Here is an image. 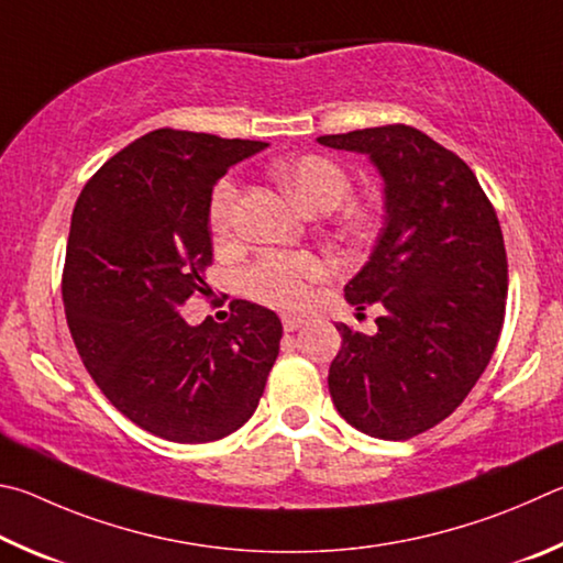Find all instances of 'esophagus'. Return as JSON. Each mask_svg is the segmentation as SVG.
I'll use <instances>...</instances> for the list:
<instances>
[{
	"instance_id": "1",
	"label": "esophagus",
	"mask_w": 563,
	"mask_h": 563,
	"mask_svg": "<svg viewBox=\"0 0 563 563\" xmlns=\"http://www.w3.org/2000/svg\"><path fill=\"white\" fill-rule=\"evenodd\" d=\"M282 323H284V331H297V329L303 327V319L301 317H291V313H284Z\"/></svg>"
}]
</instances>
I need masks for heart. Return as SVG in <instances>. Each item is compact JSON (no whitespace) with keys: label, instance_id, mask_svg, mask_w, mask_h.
I'll use <instances>...</instances> for the list:
<instances>
[{"label":"heart","instance_id":"heart-1","mask_svg":"<svg viewBox=\"0 0 563 563\" xmlns=\"http://www.w3.org/2000/svg\"><path fill=\"white\" fill-rule=\"evenodd\" d=\"M276 180L303 212H331L351 192V177L323 155H299L274 165ZM236 185L227 177L214 187L210 222L217 234L232 227ZM329 274V262L309 252H266L244 274V289L252 299L274 309L299 311L311 299V287Z\"/></svg>","mask_w":563,"mask_h":563}]
</instances>
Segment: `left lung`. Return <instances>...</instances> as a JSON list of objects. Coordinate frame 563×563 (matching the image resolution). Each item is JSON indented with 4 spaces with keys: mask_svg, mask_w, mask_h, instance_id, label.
<instances>
[{
    "mask_svg": "<svg viewBox=\"0 0 563 563\" xmlns=\"http://www.w3.org/2000/svg\"><path fill=\"white\" fill-rule=\"evenodd\" d=\"M317 141L368 155L386 210L368 262L343 289L358 309L380 303L378 331L368 336L336 323L333 406L371 438H416L467 398L497 349L507 299L497 212L467 163L418 128Z\"/></svg>",
    "mask_w": 563,
    "mask_h": 563,
    "instance_id": "8db88e82",
    "label": "left lung"
}]
</instances>
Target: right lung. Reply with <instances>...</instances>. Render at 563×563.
<instances>
[{"mask_svg": "<svg viewBox=\"0 0 563 563\" xmlns=\"http://www.w3.org/2000/svg\"><path fill=\"white\" fill-rule=\"evenodd\" d=\"M262 141L161 128L115 153L78 195L64 264L68 331L103 396L153 435L212 442L260 406L282 321L234 299L230 321L190 327L207 289L217 180Z\"/></svg>", "mask_w": 563, "mask_h": 563, "instance_id": "add662e5", "label": "right lung"}]
</instances>
